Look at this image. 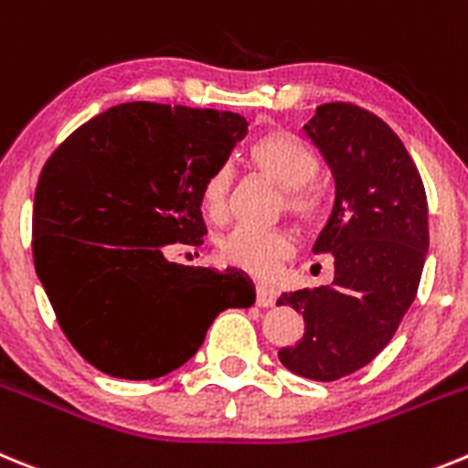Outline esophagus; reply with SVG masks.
Wrapping results in <instances>:
<instances>
[{
	"instance_id": "obj_1",
	"label": "esophagus",
	"mask_w": 468,
	"mask_h": 468,
	"mask_svg": "<svg viewBox=\"0 0 468 468\" xmlns=\"http://www.w3.org/2000/svg\"><path fill=\"white\" fill-rule=\"evenodd\" d=\"M277 301V293L268 286H256V305L259 307H272Z\"/></svg>"
}]
</instances>
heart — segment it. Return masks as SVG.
Returning a JSON list of instances; mask_svg holds the SVG:
<instances>
[{"mask_svg":"<svg viewBox=\"0 0 468 468\" xmlns=\"http://www.w3.org/2000/svg\"><path fill=\"white\" fill-rule=\"evenodd\" d=\"M247 161L261 176L282 188L286 212L303 224H317L328 209V193L314 182L319 172V155L292 130H268L250 146ZM233 205V175L218 167L203 186V209L209 218L229 217ZM293 254V238L284 229H247L239 226L218 242V256L230 268L268 280L277 272L282 261Z\"/></svg>","mask_w":468,"mask_h":468,"instance_id":"heart-1","label":"heart"}]
</instances>
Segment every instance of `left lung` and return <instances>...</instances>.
I'll use <instances>...</instances> for the list:
<instances>
[{
	"label": "left lung",
	"instance_id": "8db88e82",
	"mask_svg": "<svg viewBox=\"0 0 468 468\" xmlns=\"http://www.w3.org/2000/svg\"><path fill=\"white\" fill-rule=\"evenodd\" d=\"M305 134L331 167L335 203L314 242L334 254V284L282 293L305 334L277 352L284 368L331 382L376 359L418 293L429 250L427 193L397 133L349 102L317 107Z\"/></svg>",
	"mask_w": 468,
	"mask_h": 468
}]
</instances>
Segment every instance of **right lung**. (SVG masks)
Returning a JSON list of instances; mask_svg holds the SVG:
<instances>
[{
  "instance_id": "add662e5",
  "label": "right lung",
  "mask_w": 468,
  "mask_h": 468,
  "mask_svg": "<svg viewBox=\"0 0 468 468\" xmlns=\"http://www.w3.org/2000/svg\"><path fill=\"white\" fill-rule=\"evenodd\" d=\"M247 125L233 112L125 102L46 161L32 212L37 275L69 343L107 376H167L218 313L254 305L242 272L167 259V244H203V186Z\"/></svg>"
}]
</instances>
